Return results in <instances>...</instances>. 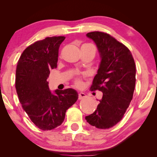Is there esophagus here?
I'll return each instance as SVG.
<instances>
[{"mask_svg": "<svg viewBox=\"0 0 157 157\" xmlns=\"http://www.w3.org/2000/svg\"><path fill=\"white\" fill-rule=\"evenodd\" d=\"M86 97V94H84V93H79V95H78V98H79V100H81L82 98H84Z\"/></svg>", "mask_w": 157, "mask_h": 157, "instance_id": "34e87169", "label": "esophagus"}]
</instances>
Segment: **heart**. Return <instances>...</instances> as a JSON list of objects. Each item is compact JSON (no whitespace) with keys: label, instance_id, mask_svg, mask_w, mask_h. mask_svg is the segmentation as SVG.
Listing matches in <instances>:
<instances>
[{"label":"heart","instance_id":"b5f03b06","mask_svg":"<svg viewBox=\"0 0 157 157\" xmlns=\"http://www.w3.org/2000/svg\"><path fill=\"white\" fill-rule=\"evenodd\" d=\"M75 85H76L77 86H82V79H79V78H77V79H75Z\"/></svg>","mask_w":157,"mask_h":157}]
</instances>
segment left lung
<instances>
[{
	"mask_svg": "<svg viewBox=\"0 0 157 157\" xmlns=\"http://www.w3.org/2000/svg\"><path fill=\"white\" fill-rule=\"evenodd\" d=\"M100 57L97 74L90 88L102 91L97 109L85 117L98 129H109L120 122L131 102L136 84V66L130 50L109 34L91 32Z\"/></svg>",
	"mask_w": 157,
	"mask_h": 157,
	"instance_id": "1",
	"label": "left lung"
}]
</instances>
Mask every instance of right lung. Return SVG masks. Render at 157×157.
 Returning a JSON list of instances; mask_svg holds the SVG:
<instances>
[{"label":"right lung","mask_w":157,"mask_h":157,"mask_svg":"<svg viewBox=\"0 0 157 157\" xmlns=\"http://www.w3.org/2000/svg\"><path fill=\"white\" fill-rule=\"evenodd\" d=\"M65 36L46 37L26 48L18 61L15 86L22 107L42 130H51L64 121L66 110L78 99L75 89L48 87L50 69L57 68L60 44Z\"/></svg>","instance_id":"right-lung-1"}]
</instances>
